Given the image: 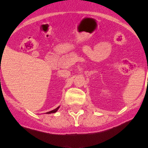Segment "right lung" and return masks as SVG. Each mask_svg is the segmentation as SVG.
<instances>
[{"label": "right lung", "mask_w": 148, "mask_h": 148, "mask_svg": "<svg viewBox=\"0 0 148 148\" xmlns=\"http://www.w3.org/2000/svg\"><path fill=\"white\" fill-rule=\"evenodd\" d=\"M59 108H60V106H59V107H58V108H56V109H54V110H51V111H49V112H47L46 114H53V113H56L57 111H58V109H59Z\"/></svg>", "instance_id": "1"}]
</instances>
